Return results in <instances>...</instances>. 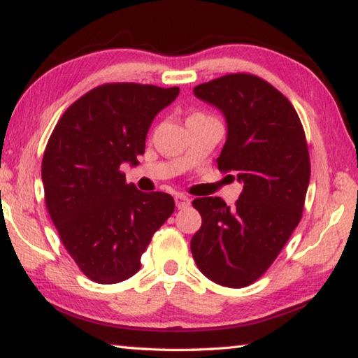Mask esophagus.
Here are the masks:
<instances>
[{"mask_svg": "<svg viewBox=\"0 0 358 358\" xmlns=\"http://www.w3.org/2000/svg\"><path fill=\"white\" fill-rule=\"evenodd\" d=\"M175 203H177L178 210H185L191 205V199L186 197L185 194H177V196H175Z\"/></svg>", "mask_w": 358, "mask_h": 358, "instance_id": "34e87169", "label": "esophagus"}]
</instances>
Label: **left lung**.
<instances>
[{
    "label": "left lung",
    "mask_w": 358,
    "mask_h": 358,
    "mask_svg": "<svg viewBox=\"0 0 358 358\" xmlns=\"http://www.w3.org/2000/svg\"><path fill=\"white\" fill-rule=\"evenodd\" d=\"M194 94L226 117L217 169L237 175L243 191L235 207L221 197L194 199L202 226L191 240L192 257L208 280L246 287L275 262L301 220L311 175L305 131L286 96L257 76H222Z\"/></svg>",
    "instance_id": "left-lung-1"
}]
</instances>
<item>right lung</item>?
Masks as SVG:
<instances>
[{
  "mask_svg": "<svg viewBox=\"0 0 358 358\" xmlns=\"http://www.w3.org/2000/svg\"><path fill=\"white\" fill-rule=\"evenodd\" d=\"M178 87L104 83L68 107L42 157L45 205L66 251L99 284L141 270L151 237L173 213L171 194L126 183L121 164H137L145 138Z\"/></svg>",
  "mask_w": 358,
  "mask_h": 358,
  "instance_id": "right-lung-1",
  "label": "right lung"
}]
</instances>
